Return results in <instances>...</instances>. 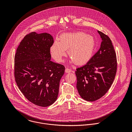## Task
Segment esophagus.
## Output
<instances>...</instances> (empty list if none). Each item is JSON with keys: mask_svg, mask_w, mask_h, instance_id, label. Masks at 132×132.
Here are the masks:
<instances>
[{"mask_svg": "<svg viewBox=\"0 0 132 132\" xmlns=\"http://www.w3.org/2000/svg\"><path fill=\"white\" fill-rule=\"evenodd\" d=\"M65 72L66 73H71V72H72V71L70 69H68V68H66L65 70Z\"/></svg>", "mask_w": 132, "mask_h": 132, "instance_id": "34e87169", "label": "esophagus"}]
</instances>
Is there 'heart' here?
Instances as JSON below:
<instances>
[{"instance_id":"b5f03b06","label":"heart","mask_w":132,"mask_h":132,"mask_svg":"<svg viewBox=\"0 0 132 132\" xmlns=\"http://www.w3.org/2000/svg\"><path fill=\"white\" fill-rule=\"evenodd\" d=\"M96 47L94 38L84 32L61 35L59 41L56 40L50 47L51 56L57 62H61L63 57L68 55L72 61L78 65L88 62L93 56Z\"/></svg>"}]
</instances>
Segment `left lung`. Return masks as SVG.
I'll return each instance as SVG.
<instances>
[{
    "mask_svg": "<svg viewBox=\"0 0 132 132\" xmlns=\"http://www.w3.org/2000/svg\"><path fill=\"white\" fill-rule=\"evenodd\" d=\"M97 32L102 40L100 49L88 62L75 72L78 93L83 99L89 102L106 94L112 84L117 70L116 53L110 38Z\"/></svg>",
    "mask_w": 132,
    "mask_h": 132,
    "instance_id": "8db88e82",
    "label": "left lung"
}]
</instances>
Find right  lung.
Segmentation results:
<instances>
[{"label":"right lung","instance_id":"1","mask_svg":"<svg viewBox=\"0 0 132 132\" xmlns=\"http://www.w3.org/2000/svg\"><path fill=\"white\" fill-rule=\"evenodd\" d=\"M54 43L47 33L32 32L20 42L15 56L14 75L19 89L32 103L48 107L57 100L64 67L50 60Z\"/></svg>","mask_w":132,"mask_h":132}]
</instances>
